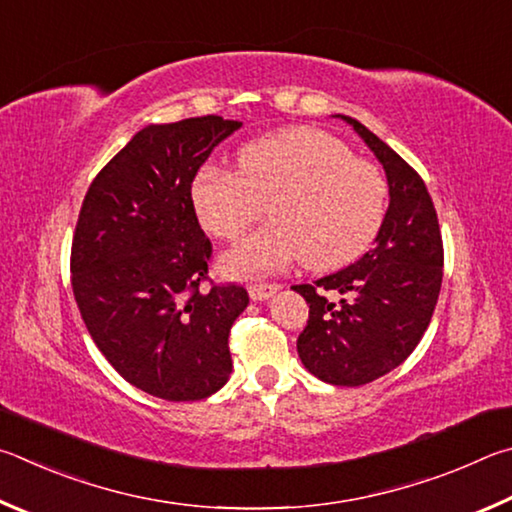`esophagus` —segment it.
<instances>
[{
    "mask_svg": "<svg viewBox=\"0 0 512 512\" xmlns=\"http://www.w3.org/2000/svg\"><path fill=\"white\" fill-rule=\"evenodd\" d=\"M279 290H281V285H276V283H254V285H249V297L254 301H265V299L274 297Z\"/></svg>",
    "mask_w": 512,
    "mask_h": 512,
    "instance_id": "esophagus-1",
    "label": "esophagus"
}]
</instances>
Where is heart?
I'll list each match as a JSON object with an SVG mask.
<instances>
[{
  "label": "heart",
  "mask_w": 512,
  "mask_h": 512,
  "mask_svg": "<svg viewBox=\"0 0 512 512\" xmlns=\"http://www.w3.org/2000/svg\"><path fill=\"white\" fill-rule=\"evenodd\" d=\"M202 227L236 242L270 204L274 222L222 258L229 276L281 272L303 258L310 270L346 265L371 245L387 211V179L317 128H290L245 143L238 170L204 166L193 179Z\"/></svg>",
  "instance_id": "obj_1"
}]
</instances>
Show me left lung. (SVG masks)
Returning <instances> with one entry per match:
<instances>
[{"instance_id":"obj_1","label":"left lung","mask_w":512,"mask_h":512,"mask_svg":"<svg viewBox=\"0 0 512 512\" xmlns=\"http://www.w3.org/2000/svg\"><path fill=\"white\" fill-rule=\"evenodd\" d=\"M342 119L387 173L389 209L360 261L292 290L310 303L297 339L303 366L328 384L360 387L400 366L423 339L443 283V238L423 177L366 125Z\"/></svg>"}]
</instances>
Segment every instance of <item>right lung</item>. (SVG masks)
I'll list each match as a JSON object with an SVG mask.
<instances>
[{
  "label": "right lung",
  "instance_id": "1",
  "mask_svg": "<svg viewBox=\"0 0 512 512\" xmlns=\"http://www.w3.org/2000/svg\"><path fill=\"white\" fill-rule=\"evenodd\" d=\"M222 116L148 125L89 184L71 242V288L98 351L150 396L209 398L231 375L229 330L249 294L209 281L211 240L191 186L240 128Z\"/></svg>",
  "mask_w": 512,
  "mask_h": 512
}]
</instances>
